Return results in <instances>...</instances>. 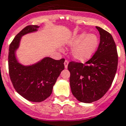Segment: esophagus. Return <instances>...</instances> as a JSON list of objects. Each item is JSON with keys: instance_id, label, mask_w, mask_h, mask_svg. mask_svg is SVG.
I'll use <instances>...</instances> for the list:
<instances>
[{"instance_id": "34e87169", "label": "esophagus", "mask_w": 126, "mask_h": 126, "mask_svg": "<svg viewBox=\"0 0 126 126\" xmlns=\"http://www.w3.org/2000/svg\"><path fill=\"white\" fill-rule=\"evenodd\" d=\"M64 65H65V68H67L68 65V60H65V62H64Z\"/></svg>"}]
</instances>
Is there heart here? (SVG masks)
<instances>
[{
	"label": "heart",
	"mask_w": 126,
	"mask_h": 126,
	"mask_svg": "<svg viewBox=\"0 0 126 126\" xmlns=\"http://www.w3.org/2000/svg\"><path fill=\"white\" fill-rule=\"evenodd\" d=\"M98 44V38L94 34H87L81 32L72 37L68 41V45L74 47L72 55L75 60L84 61L88 60L95 50Z\"/></svg>",
	"instance_id": "heart-1"
}]
</instances>
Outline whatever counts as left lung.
Here are the masks:
<instances>
[{
  "label": "left lung",
  "instance_id": "obj_1",
  "mask_svg": "<svg viewBox=\"0 0 126 126\" xmlns=\"http://www.w3.org/2000/svg\"><path fill=\"white\" fill-rule=\"evenodd\" d=\"M100 43L92 58L83 64L70 61V85L73 95L80 102L91 103L102 98L111 85L118 65L117 47L111 34L96 27Z\"/></svg>",
  "mask_w": 126,
  "mask_h": 126
}]
</instances>
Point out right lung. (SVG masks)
Masks as SVG:
<instances>
[{"label": "right lung", "instance_id": "obj_1", "mask_svg": "<svg viewBox=\"0 0 126 126\" xmlns=\"http://www.w3.org/2000/svg\"><path fill=\"white\" fill-rule=\"evenodd\" d=\"M38 28V25H28L17 34L9 45L8 56L9 74L15 89L25 99L34 102L43 101L51 95L57 79L65 68L63 58L55 60L47 57L30 66L18 62L15 52L22 36Z\"/></svg>", "mask_w": 126, "mask_h": 126}]
</instances>
